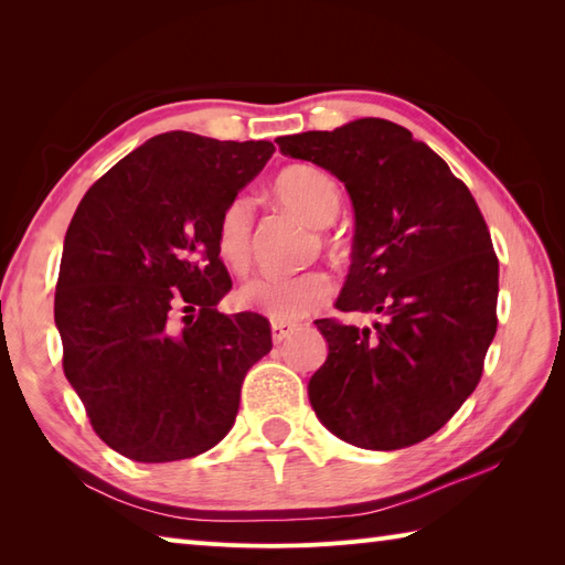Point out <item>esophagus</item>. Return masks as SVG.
Wrapping results in <instances>:
<instances>
[{
    "label": "esophagus",
    "instance_id": "34e87169",
    "mask_svg": "<svg viewBox=\"0 0 565 565\" xmlns=\"http://www.w3.org/2000/svg\"><path fill=\"white\" fill-rule=\"evenodd\" d=\"M270 331H273V343L280 345V343L285 341V338H290V335L295 333V326H292V323H278V321H273Z\"/></svg>",
    "mask_w": 565,
    "mask_h": 565
}]
</instances>
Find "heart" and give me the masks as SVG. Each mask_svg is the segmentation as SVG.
Here are the masks:
<instances>
[{
  "instance_id": "heart-1",
  "label": "heart",
  "mask_w": 565,
  "mask_h": 565,
  "mask_svg": "<svg viewBox=\"0 0 565 565\" xmlns=\"http://www.w3.org/2000/svg\"><path fill=\"white\" fill-rule=\"evenodd\" d=\"M273 195L287 210L315 227L331 224L341 210L343 195L331 173L311 164H292L273 181ZM250 230H254V203L248 195H236L224 205L217 220V250L232 270H244L250 258ZM333 292V282L323 270L297 275H260L239 290L246 309L260 311L270 321L292 323L315 315Z\"/></svg>"
}]
</instances>
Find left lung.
<instances>
[{"label":"left lung","instance_id":"left-lung-1","mask_svg":"<svg viewBox=\"0 0 565 565\" xmlns=\"http://www.w3.org/2000/svg\"><path fill=\"white\" fill-rule=\"evenodd\" d=\"M326 169L355 212L353 263L335 309L372 329L319 319L329 358L309 404L341 440L404 449L435 435L481 380L495 335L498 258L479 205L445 159L382 118L278 140Z\"/></svg>","mask_w":565,"mask_h":565}]
</instances>
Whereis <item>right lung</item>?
Returning <instances> with one entry per match:
<instances>
[{"mask_svg":"<svg viewBox=\"0 0 565 565\" xmlns=\"http://www.w3.org/2000/svg\"><path fill=\"white\" fill-rule=\"evenodd\" d=\"M273 152L266 140L157 135L74 212L55 292L62 367L118 455L179 461L232 430L246 372L273 341L260 315L217 311L232 290L217 220Z\"/></svg>","mask_w":565,"mask_h":565,"instance_id":"obj_1","label":"right lung"}]
</instances>
